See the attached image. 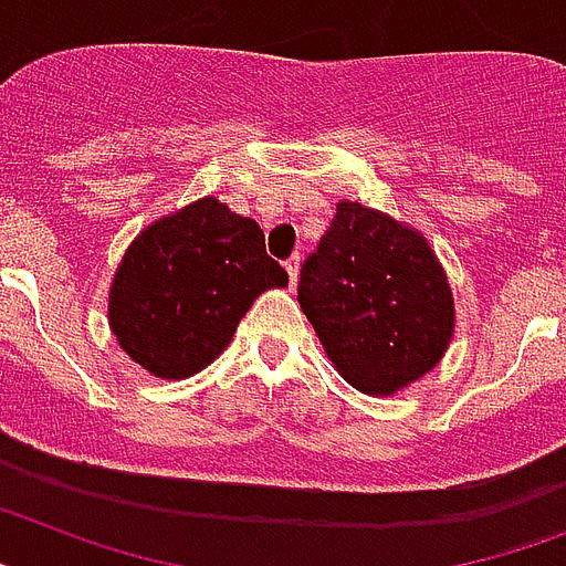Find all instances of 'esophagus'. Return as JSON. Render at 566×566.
Segmentation results:
<instances>
[{
  "mask_svg": "<svg viewBox=\"0 0 566 566\" xmlns=\"http://www.w3.org/2000/svg\"><path fill=\"white\" fill-rule=\"evenodd\" d=\"M297 272H301V254H292L286 260V274H289V283H297Z\"/></svg>",
  "mask_w": 566,
  "mask_h": 566,
  "instance_id": "1",
  "label": "esophagus"
}]
</instances>
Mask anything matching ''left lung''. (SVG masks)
I'll use <instances>...</instances> for the list:
<instances>
[{"label":"left lung","instance_id":"1","mask_svg":"<svg viewBox=\"0 0 566 566\" xmlns=\"http://www.w3.org/2000/svg\"><path fill=\"white\" fill-rule=\"evenodd\" d=\"M297 303L326 356L364 394H394L431 370L454 333L446 272L417 231L340 202L301 265Z\"/></svg>","mask_w":566,"mask_h":566}]
</instances>
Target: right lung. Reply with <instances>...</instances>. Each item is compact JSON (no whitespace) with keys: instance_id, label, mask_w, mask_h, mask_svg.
<instances>
[{"instance_id":"right-lung-1","label":"right lung","mask_w":566,"mask_h":566,"mask_svg":"<svg viewBox=\"0 0 566 566\" xmlns=\"http://www.w3.org/2000/svg\"><path fill=\"white\" fill-rule=\"evenodd\" d=\"M265 233L208 196L126 249L109 294L112 333L158 378H188L228 347L260 292L286 286Z\"/></svg>"}]
</instances>
